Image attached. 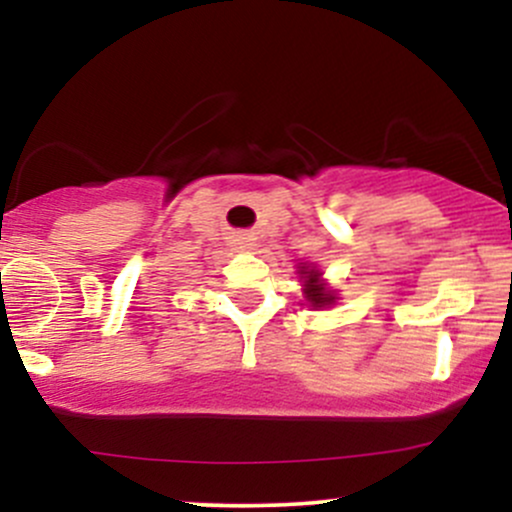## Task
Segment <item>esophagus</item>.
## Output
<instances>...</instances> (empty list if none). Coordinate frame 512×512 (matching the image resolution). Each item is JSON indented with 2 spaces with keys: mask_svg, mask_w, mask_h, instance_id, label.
I'll return each mask as SVG.
<instances>
[{
  "mask_svg": "<svg viewBox=\"0 0 512 512\" xmlns=\"http://www.w3.org/2000/svg\"><path fill=\"white\" fill-rule=\"evenodd\" d=\"M243 240H250V238H243Z\"/></svg>",
  "mask_w": 512,
  "mask_h": 512,
  "instance_id": "obj_1",
  "label": "esophagus"
}]
</instances>
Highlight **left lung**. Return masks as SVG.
I'll return each mask as SVG.
<instances>
[{"instance_id": "1", "label": "left lung", "mask_w": 512, "mask_h": 512, "mask_svg": "<svg viewBox=\"0 0 512 512\" xmlns=\"http://www.w3.org/2000/svg\"><path fill=\"white\" fill-rule=\"evenodd\" d=\"M301 274H305V298L313 303V308H322V305L334 301L332 293L320 284V274H317L315 269H305L303 267Z\"/></svg>"}]
</instances>
